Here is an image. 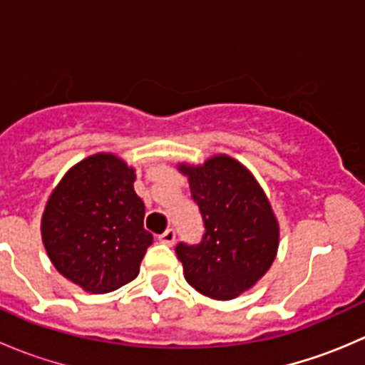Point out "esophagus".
I'll list each match as a JSON object with an SVG mask.
<instances>
[{"mask_svg": "<svg viewBox=\"0 0 365 365\" xmlns=\"http://www.w3.org/2000/svg\"><path fill=\"white\" fill-rule=\"evenodd\" d=\"M175 238H176L175 230H165L164 233L159 237V242H162V244H165V245H173L175 244Z\"/></svg>", "mask_w": 365, "mask_h": 365, "instance_id": "obj_1", "label": "esophagus"}]
</instances>
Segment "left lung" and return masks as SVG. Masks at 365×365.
I'll return each mask as SVG.
<instances>
[{
	"label": "left lung",
	"instance_id": "8db88e82",
	"mask_svg": "<svg viewBox=\"0 0 365 365\" xmlns=\"http://www.w3.org/2000/svg\"><path fill=\"white\" fill-rule=\"evenodd\" d=\"M205 222L197 245L178 244L185 281L201 295L231 300L251 289L274 263L279 220L267 194L242 162L224 153L178 164Z\"/></svg>",
	"mask_w": 365,
	"mask_h": 365
}]
</instances>
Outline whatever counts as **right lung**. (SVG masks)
<instances>
[{
    "instance_id": "right-lung-1",
    "label": "right lung",
    "mask_w": 365,
    "mask_h": 365,
    "mask_svg": "<svg viewBox=\"0 0 365 365\" xmlns=\"http://www.w3.org/2000/svg\"><path fill=\"white\" fill-rule=\"evenodd\" d=\"M135 169L101 152L73 164L47 200L42 242L58 272L88 293H109L134 281L152 245Z\"/></svg>"
}]
</instances>
